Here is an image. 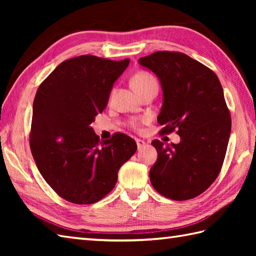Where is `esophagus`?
<instances>
[{"mask_svg": "<svg viewBox=\"0 0 256 256\" xmlns=\"http://www.w3.org/2000/svg\"><path fill=\"white\" fill-rule=\"evenodd\" d=\"M136 144H138V148L140 150H143L145 146H146V143L144 142V140H138V138H136Z\"/></svg>", "mask_w": 256, "mask_h": 256, "instance_id": "esophagus-1", "label": "esophagus"}]
</instances>
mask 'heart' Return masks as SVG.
<instances>
[{
    "instance_id": "1",
    "label": "heart",
    "mask_w": 256,
    "mask_h": 256,
    "mask_svg": "<svg viewBox=\"0 0 256 256\" xmlns=\"http://www.w3.org/2000/svg\"><path fill=\"white\" fill-rule=\"evenodd\" d=\"M155 79L152 77L150 74H146V72H138L133 77L132 79V84L134 86L135 90H138L140 88H143L144 86L154 81ZM150 121V118L148 116H143V118H133L131 121L132 126L135 128H138L140 125L148 123Z\"/></svg>"
}]
</instances>
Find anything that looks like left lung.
Returning <instances> with one entry per match:
<instances>
[{
  "label": "left lung",
  "instance_id": "8db88e82",
  "mask_svg": "<svg viewBox=\"0 0 256 256\" xmlns=\"http://www.w3.org/2000/svg\"><path fill=\"white\" fill-rule=\"evenodd\" d=\"M162 86L157 121L168 134L177 128L180 142L153 140L157 160L150 179L157 192L172 200L197 197L218 177L231 133V116L216 74L182 52H156L138 59Z\"/></svg>",
  "mask_w": 256,
  "mask_h": 256
}]
</instances>
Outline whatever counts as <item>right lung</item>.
<instances>
[{
  "label": "right lung",
  "instance_id": "add662e5",
  "mask_svg": "<svg viewBox=\"0 0 256 256\" xmlns=\"http://www.w3.org/2000/svg\"><path fill=\"white\" fill-rule=\"evenodd\" d=\"M130 59L84 55L62 62L38 88L32 103L30 150L46 182L64 200L90 204L111 192L118 172L138 150L116 133L100 140L90 124L104 110Z\"/></svg>",
  "mask_w": 256,
  "mask_h": 256
}]
</instances>
